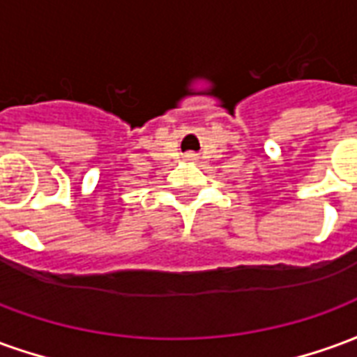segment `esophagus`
I'll use <instances>...</instances> for the list:
<instances>
[{"mask_svg":"<svg viewBox=\"0 0 357 357\" xmlns=\"http://www.w3.org/2000/svg\"><path fill=\"white\" fill-rule=\"evenodd\" d=\"M183 158H185V160H197L199 156H197V153H185V155H183Z\"/></svg>","mask_w":357,"mask_h":357,"instance_id":"esophagus-1","label":"esophagus"}]
</instances>
